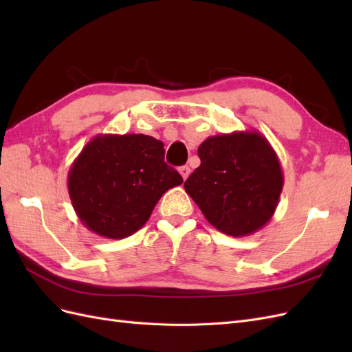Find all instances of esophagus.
<instances>
[{"label": "esophagus", "instance_id": "obj_1", "mask_svg": "<svg viewBox=\"0 0 352 352\" xmlns=\"http://www.w3.org/2000/svg\"><path fill=\"white\" fill-rule=\"evenodd\" d=\"M179 173H180V176L184 177V180H186L188 179V176L190 175V168L188 167V166H182L179 168Z\"/></svg>", "mask_w": 352, "mask_h": 352}]
</instances>
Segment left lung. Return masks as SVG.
<instances>
[{"label":"left lung","instance_id":"obj_1","mask_svg":"<svg viewBox=\"0 0 352 352\" xmlns=\"http://www.w3.org/2000/svg\"><path fill=\"white\" fill-rule=\"evenodd\" d=\"M201 164L185 182L210 225L248 236L267 225L283 189L279 158L257 131L210 136L198 146Z\"/></svg>","mask_w":352,"mask_h":352}]
</instances>
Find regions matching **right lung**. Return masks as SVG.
Here are the masks:
<instances>
[{
    "label": "right lung",
    "instance_id": "right-lung-1",
    "mask_svg": "<svg viewBox=\"0 0 352 352\" xmlns=\"http://www.w3.org/2000/svg\"><path fill=\"white\" fill-rule=\"evenodd\" d=\"M164 144L142 133L97 135L67 176L72 206L83 226L109 239L140 230L170 188L184 182L164 163Z\"/></svg>",
    "mask_w": 352,
    "mask_h": 352
}]
</instances>
